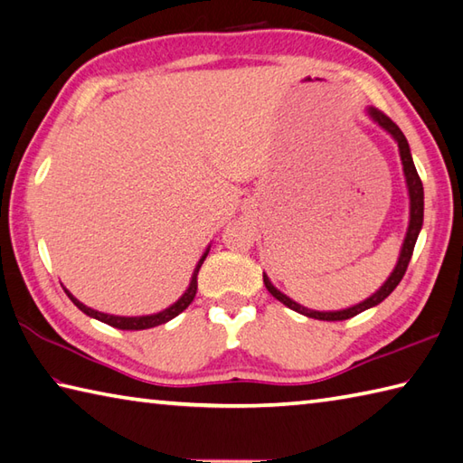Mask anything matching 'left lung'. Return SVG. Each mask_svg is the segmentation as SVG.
<instances>
[{
	"label": "left lung",
	"mask_w": 463,
	"mask_h": 463,
	"mask_svg": "<svg viewBox=\"0 0 463 463\" xmlns=\"http://www.w3.org/2000/svg\"><path fill=\"white\" fill-rule=\"evenodd\" d=\"M367 114H369L371 120L377 122L385 132L392 134L393 140L397 142V146H400V156H402V165H403L405 184H407V193H410V226H407V232H405V239H403V247H402V252H400V259H397V265L393 269V273L387 277L385 283L379 287L373 295L367 297L365 301H361L359 305L349 307V309H341V311H313V309H307V307L295 303L293 298H288L287 295L280 293L279 288L273 283H270L269 277L262 273V283H265L267 291L270 295H273L275 298H279V301L283 303V305H287L288 309H293V311L301 313L305 317H311V319H319V321H345V319H351V317L364 313V311L371 309V307H375V305H379L382 301H385V298L393 293V288L400 285V280L405 275L407 265H410L411 255H413L415 241H418L420 231H421V224H423V184H421V178L418 175V170H415L407 138L403 136V132L400 130V126H397L392 120V118L385 116L382 110H377V108H367Z\"/></svg>",
	"instance_id": "1"
}]
</instances>
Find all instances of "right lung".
<instances>
[{
	"mask_svg": "<svg viewBox=\"0 0 463 463\" xmlns=\"http://www.w3.org/2000/svg\"><path fill=\"white\" fill-rule=\"evenodd\" d=\"M206 255H208V249H206L204 255L201 257V260H198V265H196V269H194L193 279H190V285H188V288L184 291V295L180 297L175 305H170L168 309L160 311V313H154V315H142V317H118V315L99 313V311L90 309V307H86L84 303H80L78 298L68 291V288H63V291H66V295L70 297V301L74 303L81 313H86L88 317H94V319L102 321V323H106V325H110V327L122 329V331H140V329H150V327H156V325L168 323L170 319H175L176 315L183 313V311L186 309V307H188L190 303H193V298H194V295H196V287H198V283H196V275H198V270H201V267H203V262H204Z\"/></svg>",
	"mask_w": 463,
	"mask_h": 463,
	"instance_id": "right-lung-1",
	"label": "right lung"
}]
</instances>
